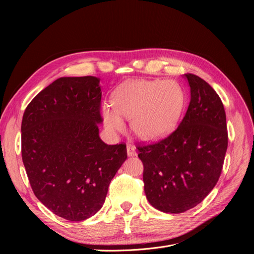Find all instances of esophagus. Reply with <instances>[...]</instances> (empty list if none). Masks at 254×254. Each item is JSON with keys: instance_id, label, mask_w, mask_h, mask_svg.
Segmentation results:
<instances>
[{"instance_id": "1", "label": "esophagus", "mask_w": 254, "mask_h": 254, "mask_svg": "<svg viewBox=\"0 0 254 254\" xmlns=\"http://www.w3.org/2000/svg\"><path fill=\"white\" fill-rule=\"evenodd\" d=\"M127 155H128V156H135V155L137 154L136 148L132 147V146H130V145H127Z\"/></svg>"}]
</instances>
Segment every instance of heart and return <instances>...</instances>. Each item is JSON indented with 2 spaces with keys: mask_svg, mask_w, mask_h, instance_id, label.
Masks as SVG:
<instances>
[{
  "mask_svg": "<svg viewBox=\"0 0 254 254\" xmlns=\"http://www.w3.org/2000/svg\"><path fill=\"white\" fill-rule=\"evenodd\" d=\"M113 107H103L105 126L122 131L125 122L134 134L143 140L161 138L175 127L183 107V93L174 81H131L120 86L113 95Z\"/></svg>",
  "mask_w": 254,
  "mask_h": 254,
  "instance_id": "1",
  "label": "heart"
}]
</instances>
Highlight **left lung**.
I'll return each instance as SVG.
<instances>
[{
	"label": "left lung",
	"instance_id": "8db88e82",
	"mask_svg": "<svg viewBox=\"0 0 254 254\" xmlns=\"http://www.w3.org/2000/svg\"><path fill=\"white\" fill-rule=\"evenodd\" d=\"M190 102L178 127L148 145H137L148 202L165 213L188 211L216 185L228 149L223 104L205 80L184 74Z\"/></svg>",
	"mask_w": 254,
	"mask_h": 254
}]
</instances>
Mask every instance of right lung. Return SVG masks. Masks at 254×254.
I'll return each instance as SVG.
<instances>
[{
  "instance_id": "add662e5",
  "label": "right lung",
  "mask_w": 254,
  "mask_h": 254,
  "mask_svg": "<svg viewBox=\"0 0 254 254\" xmlns=\"http://www.w3.org/2000/svg\"><path fill=\"white\" fill-rule=\"evenodd\" d=\"M102 91L93 76L62 77L32 100L21 123V156L37 198L56 215L85 220L102 208L127 145L99 136Z\"/></svg>"
}]
</instances>
